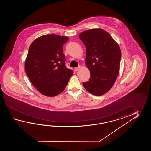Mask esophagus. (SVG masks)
Returning a JSON list of instances; mask_svg holds the SVG:
<instances>
[{
    "instance_id": "esophagus-1",
    "label": "esophagus",
    "mask_w": 151,
    "mask_h": 151,
    "mask_svg": "<svg viewBox=\"0 0 151 151\" xmlns=\"http://www.w3.org/2000/svg\"><path fill=\"white\" fill-rule=\"evenodd\" d=\"M80 68V66H79V67H77V68H74V70H75V71H78V70H79Z\"/></svg>"
}]
</instances>
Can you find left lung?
I'll list each match as a JSON object with an SVG mask.
<instances>
[{
  "mask_svg": "<svg viewBox=\"0 0 151 151\" xmlns=\"http://www.w3.org/2000/svg\"><path fill=\"white\" fill-rule=\"evenodd\" d=\"M79 37L86 47L85 64L91 73L89 80L83 85L88 92L101 96L112 88L119 74L121 60L119 45L103 29L87 30Z\"/></svg>",
  "mask_w": 151,
  "mask_h": 151,
  "instance_id": "obj_1",
  "label": "left lung"
}]
</instances>
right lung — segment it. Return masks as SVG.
<instances>
[{
  "mask_svg": "<svg viewBox=\"0 0 151 151\" xmlns=\"http://www.w3.org/2000/svg\"><path fill=\"white\" fill-rule=\"evenodd\" d=\"M68 38L50 34L35 39L29 47L26 59L25 71L39 92L54 96L65 89L73 73L65 65L63 51Z\"/></svg>",
  "mask_w": 151,
  "mask_h": 151,
  "instance_id": "1",
  "label": "right lung"
}]
</instances>
